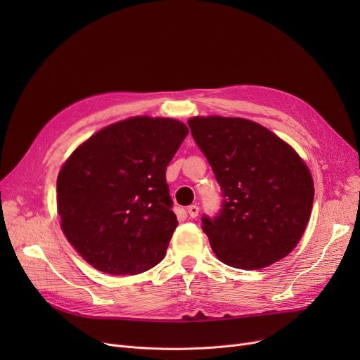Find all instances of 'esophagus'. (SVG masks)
Masks as SVG:
<instances>
[{"label": "esophagus", "mask_w": 360, "mask_h": 360, "mask_svg": "<svg viewBox=\"0 0 360 360\" xmlns=\"http://www.w3.org/2000/svg\"><path fill=\"white\" fill-rule=\"evenodd\" d=\"M186 212H188V214H190V217H197L198 216V212H200V209H198V207L197 205H190V207H188V209H186Z\"/></svg>", "instance_id": "obj_1"}]
</instances>
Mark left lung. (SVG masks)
Wrapping results in <instances>:
<instances>
[{
	"mask_svg": "<svg viewBox=\"0 0 360 360\" xmlns=\"http://www.w3.org/2000/svg\"><path fill=\"white\" fill-rule=\"evenodd\" d=\"M188 125L224 197L217 217H202L216 257L258 270L290 254L314 202L311 170L296 150L251 120L193 117Z\"/></svg>",
	"mask_w": 360,
	"mask_h": 360,
	"instance_id": "obj_1",
	"label": "left lung"
}]
</instances>
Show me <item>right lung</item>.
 I'll return each mask as SVG.
<instances>
[{"label": "right lung", "mask_w": 360, "mask_h": 360, "mask_svg": "<svg viewBox=\"0 0 360 360\" xmlns=\"http://www.w3.org/2000/svg\"><path fill=\"white\" fill-rule=\"evenodd\" d=\"M188 134L174 118L132 117L82 143L61 166V229L83 259L124 276L153 269L178 226L166 167Z\"/></svg>", "instance_id": "add662e5"}]
</instances>
